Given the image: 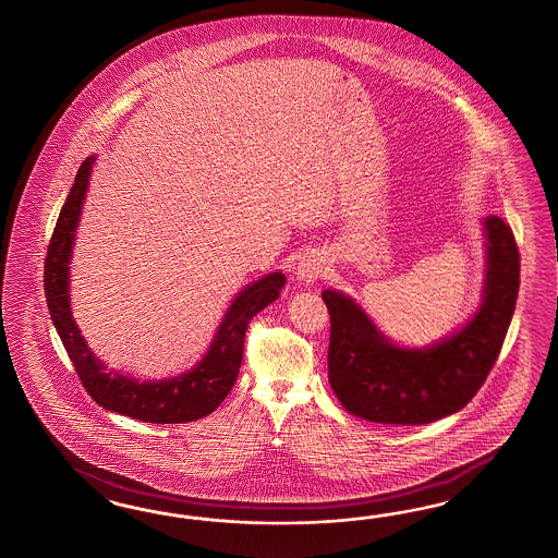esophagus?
Masks as SVG:
<instances>
[{"label":"esophagus","mask_w":558,"mask_h":558,"mask_svg":"<svg viewBox=\"0 0 558 558\" xmlns=\"http://www.w3.org/2000/svg\"><path fill=\"white\" fill-rule=\"evenodd\" d=\"M325 272H327V259L316 252L306 254L296 266V278L302 284H314L318 278L325 276Z\"/></svg>","instance_id":"obj_1"}]
</instances>
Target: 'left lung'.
<instances>
[{
	"instance_id": "1",
	"label": "left lung",
	"mask_w": 558,
	"mask_h": 558,
	"mask_svg": "<svg viewBox=\"0 0 558 558\" xmlns=\"http://www.w3.org/2000/svg\"><path fill=\"white\" fill-rule=\"evenodd\" d=\"M484 284L476 313L444 339L405 347L389 339L353 296L327 288L328 383L351 415L373 423L425 425L465 408L502 349L517 308L520 256L512 230L482 219Z\"/></svg>"
}]
</instances>
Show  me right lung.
Here are the masks:
<instances>
[{"label":"right lung","mask_w":558,"mask_h":558,"mask_svg":"<svg viewBox=\"0 0 558 558\" xmlns=\"http://www.w3.org/2000/svg\"><path fill=\"white\" fill-rule=\"evenodd\" d=\"M95 163L96 155H90L81 165L69 199L56 221L44 264V290L56 332L74 363L84 389L100 408L145 423L202 420L216 411L230 393L242 367L247 323L280 296L286 276L276 270L244 286L231 300L202 361L190 371L167 379H135L107 367L82 337L70 304V262Z\"/></svg>","instance_id":"add662e5"}]
</instances>
